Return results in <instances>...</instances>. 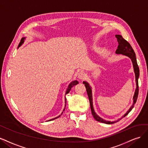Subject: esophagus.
<instances>
[{
	"instance_id": "34e87169",
	"label": "esophagus",
	"mask_w": 148,
	"mask_h": 148,
	"mask_svg": "<svg viewBox=\"0 0 148 148\" xmlns=\"http://www.w3.org/2000/svg\"><path fill=\"white\" fill-rule=\"evenodd\" d=\"M85 77H86V75H85L84 73L81 72V73H79L78 74V78L80 80H84L85 78Z\"/></svg>"
}]
</instances>
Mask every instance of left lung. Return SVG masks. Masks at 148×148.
Segmentation results:
<instances>
[{"label":"left lung","instance_id":"1","mask_svg":"<svg viewBox=\"0 0 148 148\" xmlns=\"http://www.w3.org/2000/svg\"><path fill=\"white\" fill-rule=\"evenodd\" d=\"M116 37L117 39V42L119 45L117 47V49L116 51V53L117 54H122L126 55L127 56L129 57V58L132 60V61L133 63V68H134V71L135 73V79H136V88L135 90V92L134 94V96H133V103L132 104V106L130 107L127 113L125 114L123 117H125L127 114L129 113L132 109L134 107V104H135L136 99L138 98V91H139V89H138V77H139V75H140V70L139 68H138V66L137 64V61H136V55L134 50L132 49V46L130 44L128 43L126 40H125L122 37V36L121 35H116ZM83 84H85V86L86 87L87 90V92L88 94V97L89 98V101H90V108H91V111L92 115L94 117L95 120L104 123H107V124H112V123H115V122H110V121H106L105 120H104L102 118L99 117L97 114L95 113L93 109V102H92V89L91 87L89 86V84L87 82H84ZM122 119V118H121ZM121 119H119V121H120Z\"/></svg>","mask_w":148,"mask_h":148}]
</instances>
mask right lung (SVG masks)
<instances>
[{
    "label": "right lung",
    "mask_w": 148,
    "mask_h": 148,
    "mask_svg": "<svg viewBox=\"0 0 148 148\" xmlns=\"http://www.w3.org/2000/svg\"><path fill=\"white\" fill-rule=\"evenodd\" d=\"M25 37H23V38H22L21 39V41H20V44H19V45H18V47H20L21 45H22V44L24 42V39H25ZM77 84H79V82L77 80H74V81H73V82H71L69 85V86H68V89H67V90H66V94H67V93H68L69 92H70V90H71V88H73L74 86H75V85H77ZM65 103L66 104V98H65ZM65 106H66V105H65ZM65 109V108H64ZM61 115H60L58 117H55V118H54V119H50V120H49V121H53V120H54V119H57V118H58V117H60V116H61Z\"/></svg>",
    "instance_id": "add662e5"
}]
</instances>
